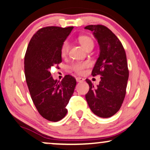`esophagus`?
Here are the masks:
<instances>
[{"label": "esophagus", "instance_id": "esophagus-1", "mask_svg": "<svg viewBox=\"0 0 150 150\" xmlns=\"http://www.w3.org/2000/svg\"><path fill=\"white\" fill-rule=\"evenodd\" d=\"M76 81H77V82H83V81H84V79L82 78V77H76Z\"/></svg>", "mask_w": 150, "mask_h": 150}]
</instances>
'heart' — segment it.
<instances>
[{
    "instance_id": "1",
    "label": "heart",
    "mask_w": 150,
    "mask_h": 150,
    "mask_svg": "<svg viewBox=\"0 0 150 150\" xmlns=\"http://www.w3.org/2000/svg\"><path fill=\"white\" fill-rule=\"evenodd\" d=\"M79 42L84 49L87 50L89 49H93L94 47V42L90 37L87 36H80L78 37ZM69 50V43L67 41H65L62 44L61 47V54L62 56H65L68 53ZM89 66V63L87 62H76L71 65L70 68L72 70L77 74H82L84 72V70Z\"/></svg>"
}]
</instances>
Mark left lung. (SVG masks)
<instances>
[{
    "label": "left lung",
    "instance_id": "obj_1",
    "mask_svg": "<svg viewBox=\"0 0 150 150\" xmlns=\"http://www.w3.org/2000/svg\"><path fill=\"white\" fill-rule=\"evenodd\" d=\"M99 45L100 53L92 76L99 75L101 81L94 87L90 80L85 98L89 108L101 118H109L119 111L126 93L129 71L126 54L121 42L109 29L104 25H88Z\"/></svg>",
    "mask_w": 150,
    "mask_h": 150
}]
</instances>
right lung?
<instances>
[{
  "label": "right lung",
  "instance_id": "1",
  "mask_svg": "<svg viewBox=\"0 0 150 150\" xmlns=\"http://www.w3.org/2000/svg\"><path fill=\"white\" fill-rule=\"evenodd\" d=\"M73 27H46L34 34L25 56V74L31 97L43 118L53 122L66 115V106L74 92L76 80L67 75L54 80L49 69L62 62L61 47Z\"/></svg>",
  "mask_w": 150,
  "mask_h": 150
}]
</instances>
